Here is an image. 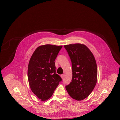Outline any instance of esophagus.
<instances>
[{
	"mask_svg": "<svg viewBox=\"0 0 120 120\" xmlns=\"http://www.w3.org/2000/svg\"><path fill=\"white\" fill-rule=\"evenodd\" d=\"M61 77L62 78V79H64V75H61Z\"/></svg>",
	"mask_w": 120,
	"mask_h": 120,
	"instance_id": "obj_1",
	"label": "esophagus"
}]
</instances>
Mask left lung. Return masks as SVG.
Masks as SVG:
<instances>
[{
	"mask_svg": "<svg viewBox=\"0 0 120 120\" xmlns=\"http://www.w3.org/2000/svg\"><path fill=\"white\" fill-rule=\"evenodd\" d=\"M72 65L71 82L66 86L69 95L80 101L88 97L94 89L97 80V64L90 50L80 44L64 45Z\"/></svg>",
	"mask_w": 120,
	"mask_h": 120,
	"instance_id": "8db88e82",
	"label": "left lung"
}]
</instances>
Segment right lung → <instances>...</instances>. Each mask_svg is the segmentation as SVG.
I'll return each instance as SVG.
<instances>
[{
    "instance_id": "right-lung-1",
    "label": "right lung",
    "mask_w": 120,
    "mask_h": 120,
    "mask_svg": "<svg viewBox=\"0 0 120 120\" xmlns=\"http://www.w3.org/2000/svg\"><path fill=\"white\" fill-rule=\"evenodd\" d=\"M62 46L46 45L38 47L29 63L27 75L32 91L42 101L51 97L62 80L56 74L55 60Z\"/></svg>"
}]
</instances>
